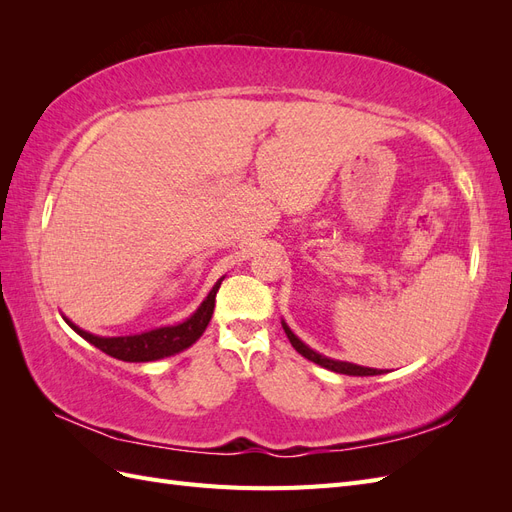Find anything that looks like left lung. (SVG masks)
I'll use <instances>...</instances> for the list:
<instances>
[{
	"label": "left lung",
	"instance_id": "1",
	"mask_svg": "<svg viewBox=\"0 0 512 512\" xmlns=\"http://www.w3.org/2000/svg\"><path fill=\"white\" fill-rule=\"evenodd\" d=\"M282 327H284V331H286V335H288V339H290V344H292L294 350H297L299 354H303L307 361H314L316 365H320V367H324V369L335 371V374H346V376H376V374H380V371H382V369H371V367H361V365L346 363V361L329 359V356L318 354L316 350L305 346V344L301 342V339L290 331V327H288V324H286L284 320H282Z\"/></svg>",
	"mask_w": 512,
	"mask_h": 512
}]
</instances>
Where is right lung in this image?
Wrapping results in <instances>:
<instances>
[{
    "mask_svg": "<svg viewBox=\"0 0 512 512\" xmlns=\"http://www.w3.org/2000/svg\"><path fill=\"white\" fill-rule=\"evenodd\" d=\"M222 280H224V277H220V280L215 282V286L209 290L205 301L198 305V309L188 320L173 324V327H160V329L145 331V333H138V335L100 337V335H94V333H87V331L79 329L68 318H64V320L83 339H87L91 346H96L104 354L113 356V359L128 361V363L158 361V359H164V356H173L177 352H183L185 348H190L196 342V339L205 333L207 324L213 316L215 294H218Z\"/></svg>",
    "mask_w": 512,
    "mask_h": 512,
    "instance_id": "add662e5",
    "label": "right lung"
}]
</instances>
